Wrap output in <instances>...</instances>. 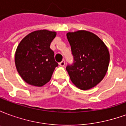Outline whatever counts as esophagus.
I'll return each mask as SVG.
<instances>
[{"mask_svg":"<svg viewBox=\"0 0 126 126\" xmlns=\"http://www.w3.org/2000/svg\"><path fill=\"white\" fill-rule=\"evenodd\" d=\"M59 65H60L61 67H64L65 65V61L63 60L61 62H60V63H59Z\"/></svg>","mask_w":126,"mask_h":126,"instance_id":"obj_1","label":"esophagus"}]
</instances>
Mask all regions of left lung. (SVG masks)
Instances as JSON below:
<instances>
[{
	"instance_id": "8db88e82",
	"label": "left lung",
	"mask_w": 126,
	"mask_h": 126,
	"mask_svg": "<svg viewBox=\"0 0 126 126\" xmlns=\"http://www.w3.org/2000/svg\"><path fill=\"white\" fill-rule=\"evenodd\" d=\"M67 38L74 56V63L66 67L71 82L83 90L94 87L108 69L107 47L96 35L86 30L68 32Z\"/></svg>"
}]
</instances>
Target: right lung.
I'll list each match as a JSON object with an SVG mask.
<instances>
[{
	"mask_svg": "<svg viewBox=\"0 0 126 126\" xmlns=\"http://www.w3.org/2000/svg\"><path fill=\"white\" fill-rule=\"evenodd\" d=\"M55 36V32L37 30L29 33L19 44L15 52V66L26 83L42 86L50 81L58 66L54 52L50 48Z\"/></svg>",
	"mask_w": 126,
	"mask_h": 126,
	"instance_id": "obj_1",
	"label": "right lung"
}]
</instances>
